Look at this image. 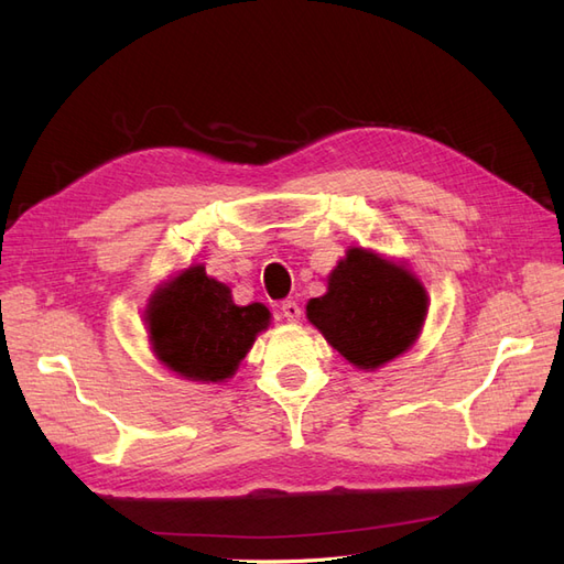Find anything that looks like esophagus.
<instances>
[{"label": "esophagus", "mask_w": 564, "mask_h": 564, "mask_svg": "<svg viewBox=\"0 0 564 564\" xmlns=\"http://www.w3.org/2000/svg\"><path fill=\"white\" fill-rule=\"evenodd\" d=\"M301 305L296 301H284L282 303V315L289 319V322H299L301 319Z\"/></svg>", "instance_id": "esophagus-1"}]
</instances>
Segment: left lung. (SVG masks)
Returning <instances> with one entry per match:
<instances>
[{
    "mask_svg": "<svg viewBox=\"0 0 564 564\" xmlns=\"http://www.w3.org/2000/svg\"><path fill=\"white\" fill-rule=\"evenodd\" d=\"M429 311L421 282L367 249H348L329 275L327 294L305 313L322 336L360 369H377L414 344Z\"/></svg>",
    "mask_w": 564,
    "mask_h": 564,
    "instance_id": "1",
    "label": "left lung"
}]
</instances>
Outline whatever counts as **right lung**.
<instances>
[{"label":"right lung","mask_w":564,"mask_h":564,"mask_svg":"<svg viewBox=\"0 0 564 564\" xmlns=\"http://www.w3.org/2000/svg\"><path fill=\"white\" fill-rule=\"evenodd\" d=\"M145 319L152 348L169 369L193 381H224L268 327L270 311L263 303L235 305L224 282L191 265L150 299Z\"/></svg>","instance_id":"add662e5"}]
</instances>
